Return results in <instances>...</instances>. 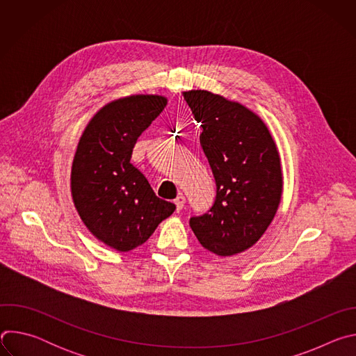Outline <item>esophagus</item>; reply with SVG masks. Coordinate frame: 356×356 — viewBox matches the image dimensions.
<instances>
[{"instance_id": "esophagus-1", "label": "esophagus", "mask_w": 356, "mask_h": 356, "mask_svg": "<svg viewBox=\"0 0 356 356\" xmlns=\"http://www.w3.org/2000/svg\"><path fill=\"white\" fill-rule=\"evenodd\" d=\"M175 204H176V210H177V211H181L183 207H184V204H186V197H184L183 194H179V195L176 197V200H175Z\"/></svg>"}]
</instances>
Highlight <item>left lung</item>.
<instances>
[{
    "label": "left lung",
    "mask_w": 356,
    "mask_h": 356,
    "mask_svg": "<svg viewBox=\"0 0 356 356\" xmlns=\"http://www.w3.org/2000/svg\"><path fill=\"white\" fill-rule=\"evenodd\" d=\"M200 143L211 166L217 194L211 209L190 217L198 242L220 257L257 243L282 198L283 177L275 140L265 122L239 103L206 90L183 92Z\"/></svg>",
    "instance_id": "obj_1"
}]
</instances>
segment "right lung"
Wrapping results in <instances>:
<instances>
[{
	"instance_id": "obj_1",
	"label": "right lung",
	"mask_w": 356,
	"mask_h": 356,
	"mask_svg": "<svg viewBox=\"0 0 356 356\" xmlns=\"http://www.w3.org/2000/svg\"><path fill=\"white\" fill-rule=\"evenodd\" d=\"M162 95H131L101 108L86 127L72 166V195L86 227L106 245L128 252L173 214L131 163L140 134L165 110Z\"/></svg>"
}]
</instances>
